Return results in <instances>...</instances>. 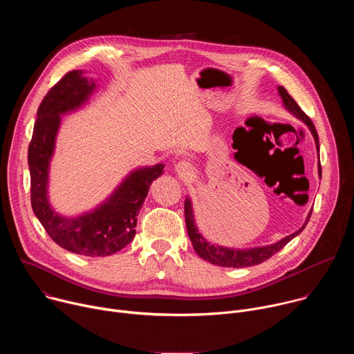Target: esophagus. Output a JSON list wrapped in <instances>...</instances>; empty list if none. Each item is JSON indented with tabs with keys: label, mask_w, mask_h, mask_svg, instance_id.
Here are the masks:
<instances>
[{
	"label": "esophagus",
	"mask_w": 354,
	"mask_h": 354,
	"mask_svg": "<svg viewBox=\"0 0 354 354\" xmlns=\"http://www.w3.org/2000/svg\"><path fill=\"white\" fill-rule=\"evenodd\" d=\"M175 171L183 178H192L193 176V168L187 161H179L175 165Z\"/></svg>",
	"instance_id": "34e87169"
}]
</instances>
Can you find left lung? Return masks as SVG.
Wrapping results in <instances>:
<instances>
[{
  "label": "left lung",
  "mask_w": 354,
  "mask_h": 354,
  "mask_svg": "<svg viewBox=\"0 0 354 354\" xmlns=\"http://www.w3.org/2000/svg\"><path fill=\"white\" fill-rule=\"evenodd\" d=\"M277 89H279V95L283 99L284 108L290 113H292L297 119L304 122L308 126V129L311 130V133L314 136V140H315L317 149H318V153H319L318 133L315 130V126H314L313 120L304 112L301 111V108L297 105V102L291 97V95L286 91L284 86H279ZM318 172H319V178H321V175H322L321 164H318ZM311 213L313 212H310L304 225H302L298 231H295L291 235L280 239L276 243L266 245V246H259V248H249V249H234V248H225V246L214 245V243H210L207 239H205V236L198 232V230L196 227L190 198L186 197V200H185L186 228H187V234H189V238L192 241L193 249L196 250V254L201 259H205V261H207V262H210L213 265H217V266H223V268H248V266H255V265H259V263L268 261L274 254H277V252L281 248H284L294 236H297L302 230L306 228V225H307V223H308V220L311 217Z\"/></svg>",
  "instance_id": "1"
}]
</instances>
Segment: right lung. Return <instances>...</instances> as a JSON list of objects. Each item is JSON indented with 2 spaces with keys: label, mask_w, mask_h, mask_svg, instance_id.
I'll return each instance as SVG.
<instances>
[{
  "label": "right lung",
  "mask_w": 354,
  "mask_h": 354,
  "mask_svg": "<svg viewBox=\"0 0 354 354\" xmlns=\"http://www.w3.org/2000/svg\"><path fill=\"white\" fill-rule=\"evenodd\" d=\"M84 71L67 73L43 97L37 109L28 149L30 203L35 216L57 245L84 257H109L129 245L136 235L137 216L149 185L164 174V164L130 172L115 192L92 212L78 217L60 216L48 203V165L62 115L81 108L96 89Z\"/></svg>",
  "instance_id": "1"
}]
</instances>
